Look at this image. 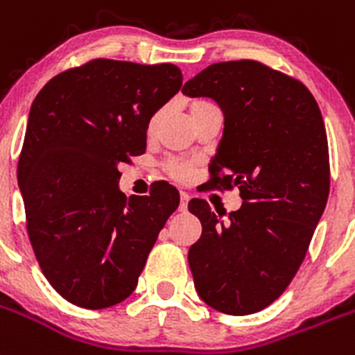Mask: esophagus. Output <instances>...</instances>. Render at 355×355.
<instances>
[{"label": "esophagus", "instance_id": "1", "mask_svg": "<svg viewBox=\"0 0 355 355\" xmlns=\"http://www.w3.org/2000/svg\"><path fill=\"white\" fill-rule=\"evenodd\" d=\"M187 203H189V195L187 193H180V207H178V211H187Z\"/></svg>", "mask_w": 355, "mask_h": 355}]
</instances>
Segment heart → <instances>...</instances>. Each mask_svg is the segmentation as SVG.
I'll return each mask as SVG.
<instances>
[{
    "instance_id": "1",
    "label": "heart",
    "mask_w": 355,
    "mask_h": 355,
    "mask_svg": "<svg viewBox=\"0 0 355 355\" xmlns=\"http://www.w3.org/2000/svg\"><path fill=\"white\" fill-rule=\"evenodd\" d=\"M207 107H212L211 101H207V100H198V101H195V103H193V107H191V114L198 112V110L207 109ZM160 114H162V112L153 114V118L150 119V125H148V130H150V132H152L153 128H155L157 123H159ZM168 173L171 175V177H173V178H177V180L186 182V180H189L191 175H193V169H191V166L187 164V162H180V160H173V162H169V164H168Z\"/></svg>"
}]
</instances>
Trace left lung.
<instances>
[{
  "instance_id": "8db88e82",
  "label": "left lung",
  "mask_w": 355,
  "mask_h": 355,
  "mask_svg": "<svg viewBox=\"0 0 355 355\" xmlns=\"http://www.w3.org/2000/svg\"><path fill=\"white\" fill-rule=\"evenodd\" d=\"M225 118L209 184L239 187L227 220L191 200L202 237L189 248L195 288L207 306L245 316L268 307L297 275L325 211L331 169L322 112L306 85L255 60L218 62L186 82Z\"/></svg>"
}]
</instances>
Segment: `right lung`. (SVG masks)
<instances>
[{"label":"right lung","instance_id":"right-lung-1","mask_svg":"<svg viewBox=\"0 0 355 355\" xmlns=\"http://www.w3.org/2000/svg\"><path fill=\"white\" fill-rule=\"evenodd\" d=\"M180 87L173 64L96 58L33 100L17 164L26 229L48 282L75 306L105 309L130 297L178 207L166 182L126 198L118 166L144 153L148 123Z\"/></svg>","mask_w":355,"mask_h":355}]
</instances>
